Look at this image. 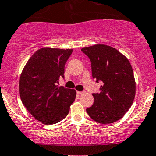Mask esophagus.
<instances>
[{"mask_svg":"<svg viewBox=\"0 0 156 156\" xmlns=\"http://www.w3.org/2000/svg\"><path fill=\"white\" fill-rule=\"evenodd\" d=\"M76 92H77V94H84L85 92H86V91H76Z\"/></svg>","mask_w":156,"mask_h":156,"instance_id":"obj_1","label":"esophagus"}]
</instances>
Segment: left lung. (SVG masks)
Returning <instances> with one entry per match:
<instances>
[{"instance_id":"left-lung-1","label":"left lung","mask_w":156,"mask_h":156,"mask_svg":"<svg viewBox=\"0 0 156 156\" xmlns=\"http://www.w3.org/2000/svg\"><path fill=\"white\" fill-rule=\"evenodd\" d=\"M91 61L92 77L101 82L100 92L93 93L94 101L86 109L101 124H110L122 118L132 105L136 83L129 61L115 48L97 44L81 49Z\"/></svg>"}]
</instances>
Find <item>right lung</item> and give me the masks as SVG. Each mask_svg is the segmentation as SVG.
<instances>
[{
    "label": "right lung",
    "mask_w": 156,
    "mask_h": 156,
    "mask_svg": "<svg viewBox=\"0 0 156 156\" xmlns=\"http://www.w3.org/2000/svg\"><path fill=\"white\" fill-rule=\"evenodd\" d=\"M73 49L44 47L32 55L19 80L22 104L36 119L52 125L67 116L76 98L74 89L58 87L65 65Z\"/></svg>",
    "instance_id": "1"
}]
</instances>
